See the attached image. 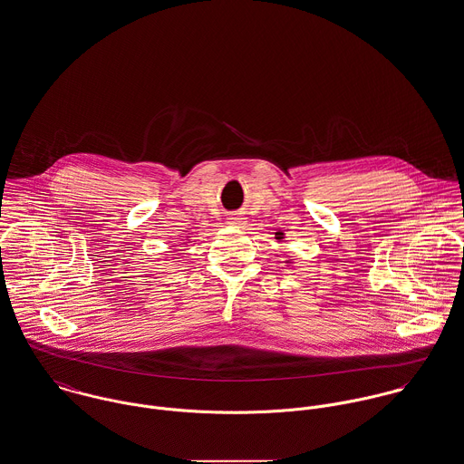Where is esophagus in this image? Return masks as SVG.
<instances>
[{"label":"esophagus","mask_w":464,"mask_h":464,"mask_svg":"<svg viewBox=\"0 0 464 464\" xmlns=\"http://www.w3.org/2000/svg\"><path fill=\"white\" fill-rule=\"evenodd\" d=\"M228 225L230 227H236V228H245L246 227V218H243V216H239V214H232V216H228Z\"/></svg>","instance_id":"obj_1"}]
</instances>
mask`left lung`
<instances>
[{"mask_svg": "<svg viewBox=\"0 0 464 464\" xmlns=\"http://www.w3.org/2000/svg\"><path fill=\"white\" fill-rule=\"evenodd\" d=\"M284 236H285L284 232H276V234H275V239H276V241H284V239H285ZM285 266H295V258H289V260H285Z\"/></svg>", "mask_w": 464, "mask_h": 464, "instance_id": "1", "label": "left lung"}]
</instances>
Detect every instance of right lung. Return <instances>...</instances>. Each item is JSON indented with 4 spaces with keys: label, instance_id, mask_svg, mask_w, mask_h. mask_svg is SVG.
Segmentation results:
<instances>
[{
    "label": "right lung",
    "instance_id": "right-lung-1",
    "mask_svg": "<svg viewBox=\"0 0 464 464\" xmlns=\"http://www.w3.org/2000/svg\"><path fill=\"white\" fill-rule=\"evenodd\" d=\"M184 241H191V237H189V236H186V237H184Z\"/></svg>",
    "mask_w": 464,
    "mask_h": 464
}]
</instances>
